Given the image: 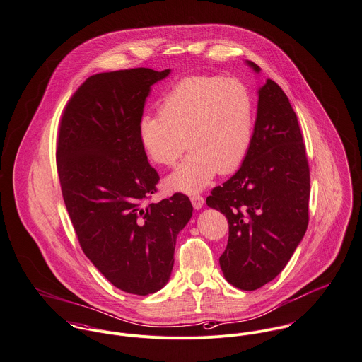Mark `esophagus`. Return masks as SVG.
<instances>
[{"label": "esophagus", "mask_w": 362, "mask_h": 362, "mask_svg": "<svg viewBox=\"0 0 362 362\" xmlns=\"http://www.w3.org/2000/svg\"><path fill=\"white\" fill-rule=\"evenodd\" d=\"M190 200H192V204H193V207L194 209H202L203 207V204H204V197L203 196H200V194H193L192 197H190Z\"/></svg>", "instance_id": "obj_1"}]
</instances>
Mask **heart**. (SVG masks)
<instances>
[{"label": "heart", "mask_w": 362, "mask_h": 362, "mask_svg": "<svg viewBox=\"0 0 362 362\" xmlns=\"http://www.w3.org/2000/svg\"><path fill=\"white\" fill-rule=\"evenodd\" d=\"M255 103L244 81L235 77L194 74L180 78L163 95L159 112L138 122L139 142L151 160L173 166L168 186L185 193L204 189L218 173L235 172L254 139Z\"/></svg>", "instance_id": "b5f03b06"}]
</instances>
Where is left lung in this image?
Instances as JSON below:
<instances>
[{"instance_id":"obj_1","label":"left lung","mask_w":362,"mask_h":362,"mask_svg":"<svg viewBox=\"0 0 362 362\" xmlns=\"http://www.w3.org/2000/svg\"><path fill=\"white\" fill-rule=\"evenodd\" d=\"M248 63L259 71V66ZM258 95L250 152L237 173L206 200L228 220L220 267L241 291H255L275 279L309 224L310 169L296 112L271 78Z\"/></svg>"}]
</instances>
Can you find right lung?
Instances as JSON below:
<instances>
[{
    "mask_svg": "<svg viewBox=\"0 0 362 362\" xmlns=\"http://www.w3.org/2000/svg\"><path fill=\"white\" fill-rule=\"evenodd\" d=\"M169 71L90 76L67 101L57 134L60 189L83 252L115 288L139 296L169 281L177 234L193 211L183 193L151 202L159 175L138 136L151 86Z\"/></svg>",
    "mask_w": 362,
    "mask_h": 362,
    "instance_id": "1",
    "label": "right lung"
}]
</instances>
